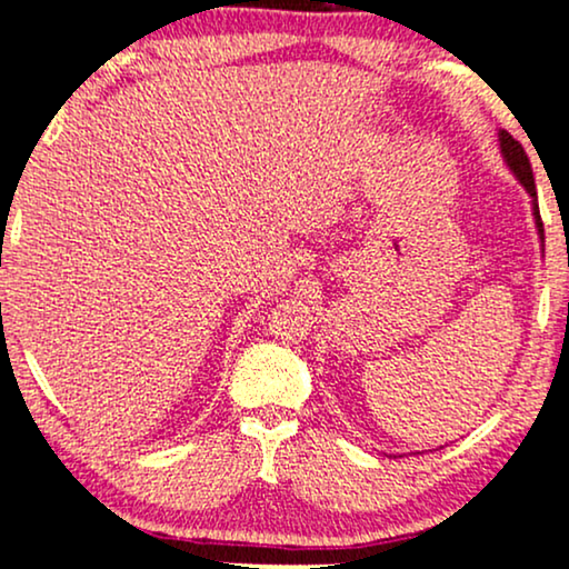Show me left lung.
<instances>
[{"mask_svg": "<svg viewBox=\"0 0 569 569\" xmlns=\"http://www.w3.org/2000/svg\"><path fill=\"white\" fill-rule=\"evenodd\" d=\"M499 141H501V154H505V162L509 164V170L515 172V178L525 186V191L530 193L533 199V218H536V228L541 233L543 241V222H541V212H538V201H536V181H533V168H530L528 154H525L522 143L515 141L507 131H499Z\"/></svg>", "mask_w": 569, "mask_h": 569, "instance_id": "1", "label": "left lung"}]
</instances>
